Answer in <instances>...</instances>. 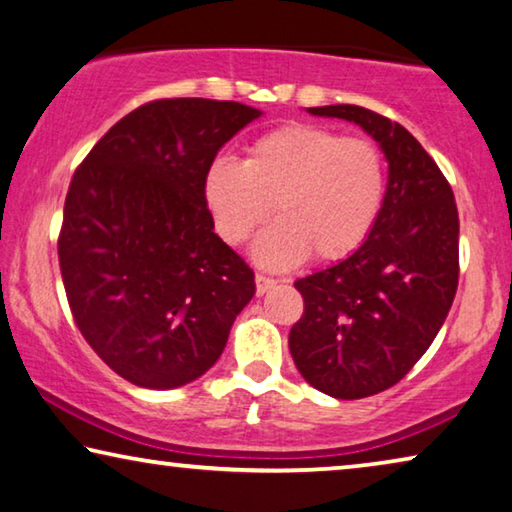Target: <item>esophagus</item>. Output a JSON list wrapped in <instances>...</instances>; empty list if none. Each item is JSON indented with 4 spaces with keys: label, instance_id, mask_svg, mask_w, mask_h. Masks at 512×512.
I'll use <instances>...</instances> for the list:
<instances>
[{
    "label": "esophagus",
    "instance_id": "1",
    "mask_svg": "<svg viewBox=\"0 0 512 512\" xmlns=\"http://www.w3.org/2000/svg\"><path fill=\"white\" fill-rule=\"evenodd\" d=\"M255 285H257V296H264V294H269L271 289H275L278 282H275L273 278H266V275H257Z\"/></svg>",
    "mask_w": 512,
    "mask_h": 512
}]
</instances>
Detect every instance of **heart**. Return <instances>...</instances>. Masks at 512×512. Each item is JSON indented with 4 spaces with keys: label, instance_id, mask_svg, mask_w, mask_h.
<instances>
[{
    "label": "heart",
    "instance_id": "1",
    "mask_svg": "<svg viewBox=\"0 0 512 512\" xmlns=\"http://www.w3.org/2000/svg\"><path fill=\"white\" fill-rule=\"evenodd\" d=\"M202 198L216 232L239 246L271 214L280 218L255 241L266 269H291L312 255L337 262L355 253L385 200V161L376 145L319 125H285L248 145L241 164L214 159Z\"/></svg>",
    "mask_w": 512,
    "mask_h": 512
}]
</instances>
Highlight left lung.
I'll return each instance as SVG.
<instances>
[{"label":"left lung","instance_id":"left-lung-1","mask_svg":"<svg viewBox=\"0 0 512 512\" xmlns=\"http://www.w3.org/2000/svg\"><path fill=\"white\" fill-rule=\"evenodd\" d=\"M307 113L362 127L387 159L383 209L367 241L294 287L305 312L289 351L332 399L392 387L433 344L458 289V209L442 170L399 123L355 104Z\"/></svg>","mask_w":512,"mask_h":512}]
</instances>
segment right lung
<instances>
[{
	"instance_id": "1",
	"label": "right lung",
	"mask_w": 512,
	"mask_h": 512,
	"mask_svg": "<svg viewBox=\"0 0 512 512\" xmlns=\"http://www.w3.org/2000/svg\"><path fill=\"white\" fill-rule=\"evenodd\" d=\"M262 111L205 97L120 118L72 177L59 264L77 328L132 385L175 389L221 358L255 273L202 198L218 150Z\"/></svg>"
}]
</instances>
